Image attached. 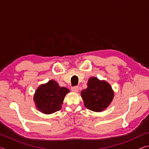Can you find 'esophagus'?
<instances>
[{"label": "esophagus", "instance_id": "34e87169", "mask_svg": "<svg viewBox=\"0 0 149 149\" xmlns=\"http://www.w3.org/2000/svg\"><path fill=\"white\" fill-rule=\"evenodd\" d=\"M72 91L73 92H75V93H77L79 91V87L78 86H74L72 87Z\"/></svg>", "mask_w": 149, "mask_h": 149}]
</instances>
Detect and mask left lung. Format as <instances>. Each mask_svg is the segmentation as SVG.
<instances>
[{
    "mask_svg": "<svg viewBox=\"0 0 149 149\" xmlns=\"http://www.w3.org/2000/svg\"><path fill=\"white\" fill-rule=\"evenodd\" d=\"M81 93L85 107L94 112L105 110L114 97V92L110 85L96 77L90 78L87 88L81 91Z\"/></svg>",
    "mask_w": 149,
    "mask_h": 149,
    "instance_id": "obj_1",
    "label": "left lung"
}]
</instances>
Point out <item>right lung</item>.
I'll return each instance as SVG.
<instances>
[{
    "label": "right lung",
    "mask_w": 149,
    "mask_h": 149,
    "mask_svg": "<svg viewBox=\"0 0 149 149\" xmlns=\"http://www.w3.org/2000/svg\"><path fill=\"white\" fill-rule=\"evenodd\" d=\"M69 89L61 87L54 80H50L37 89L34 101L38 110L44 114H50L61 109V104Z\"/></svg>",
    "instance_id": "right-lung-1"
}]
</instances>
